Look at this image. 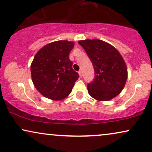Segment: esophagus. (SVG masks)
<instances>
[{"label":"esophagus","instance_id":"34e87169","mask_svg":"<svg viewBox=\"0 0 152 152\" xmlns=\"http://www.w3.org/2000/svg\"><path fill=\"white\" fill-rule=\"evenodd\" d=\"M78 73H79V75H80V77H82V71L81 70L79 71V72H78Z\"/></svg>","mask_w":152,"mask_h":152}]
</instances>
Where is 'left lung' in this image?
<instances>
[{
    "label": "left lung",
    "mask_w": 152,
    "mask_h": 152,
    "mask_svg": "<svg viewBox=\"0 0 152 152\" xmlns=\"http://www.w3.org/2000/svg\"><path fill=\"white\" fill-rule=\"evenodd\" d=\"M78 44L85 50L95 71L94 80L87 85L89 95L102 102L117 96L128 79V68L118 50L99 39H85Z\"/></svg>",
    "instance_id": "obj_1"
}]
</instances>
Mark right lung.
I'll return each instance as SVG.
<instances>
[{
  "instance_id": "add662e5",
  "label": "right lung",
  "mask_w": 152,
  "mask_h": 152,
  "mask_svg": "<svg viewBox=\"0 0 152 152\" xmlns=\"http://www.w3.org/2000/svg\"><path fill=\"white\" fill-rule=\"evenodd\" d=\"M74 42L56 41L45 45L31 64V75L36 89L46 98L60 101L72 91L79 75L72 69L69 54Z\"/></svg>"
}]
</instances>
